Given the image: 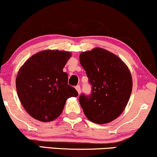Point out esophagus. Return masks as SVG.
I'll list each match as a JSON object with an SVG mask.
<instances>
[{"label":"esophagus","instance_id":"1","mask_svg":"<svg viewBox=\"0 0 157 157\" xmlns=\"http://www.w3.org/2000/svg\"><path fill=\"white\" fill-rule=\"evenodd\" d=\"M75 88H76V90H77V92H78V94H80V92H81V89H80V86H77L75 87Z\"/></svg>","mask_w":157,"mask_h":157}]
</instances>
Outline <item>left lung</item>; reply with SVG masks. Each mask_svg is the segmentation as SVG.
<instances>
[{
    "mask_svg": "<svg viewBox=\"0 0 157 157\" xmlns=\"http://www.w3.org/2000/svg\"><path fill=\"white\" fill-rule=\"evenodd\" d=\"M80 61L91 86L90 95L79 97L85 115L98 124L111 122L121 114L131 96L129 69L118 56L101 48L82 52Z\"/></svg>",
    "mask_w": 157,
    "mask_h": 157,
    "instance_id": "8db88e82",
    "label": "left lung"
}]
</instances>
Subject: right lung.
Listing matches in <instances>:
<instances>
[{
  "label": "right lung",
  "mask_w": 157,
  "mask_h": 157,
  "mask_svg": "<svg viewBox=\"0 0 157 157\" xmlns=\"http://www.w3.org/2000/svg\"><path fill=\"white\" fill-rule=\"evenodd\" d=\"M69 52L44 50L23 64L16 78V88L25 109L35 119L53 121L61 114L66 101L78 93L68 85L63 69L71 57Z\"/></svg>",
  "instance_id": "right-lung-1"
}]
</instances>
